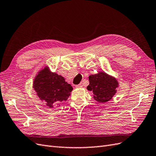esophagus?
<instances>
[{
    "label": "esophagus",
    "instance_id": "34e87169",
    "mask_svg": "<svg viewBox=\"0 0 156 156\" xmlns=\"http://www.w3.org/2000/svg\"><path fill=\"white\" fill-rule=\"evenodd\" d=\"M75 87L76 88H82L83 87V84L82 83H80L77 85H75Z\"/></svg>",
    "mask_w": 156,
    "mask_h": 156
}]
</instances>
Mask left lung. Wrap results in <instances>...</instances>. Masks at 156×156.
<instances>
[{"label": "left lung", "instance_id": "obj_1", "mask_svg": "<svg viewBox=\"0 0 156 156\" xmlns=\"http://www.w3.org/2000/svg\"><path fill=\"white\" fill-rule=\"evenodd\" d=\"M87 90L93 92V98L99 103L107 102L116 93L119 83L117 79L105 72H99L88 77Z\"/></svg>", "mask_w": 156, "mask_h": 156}]
</instances>
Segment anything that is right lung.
<instances>
[{"mask_svg":"<svg viewBox=\"0 0 156 156\" xmlns=\"http://www.w3.org/2000/svg\"><path fill=\"white\" fill-rule=\"evenodd\" d=\"M33 88L41 100L49 108L60 106L70 96L73 87L62 75L50 71L48 66L41 69L34 79Z\"/></svg>","mask_w":156,"mask_h":156,"instance_id":"1","label":"right lung"}]
</instances>
